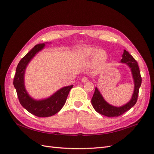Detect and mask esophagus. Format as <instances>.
I'll return each instance as SVG.
<instances>
[{"instance_id": "esophagus-1", "label": "esophagus", "mask_w": 154, "mask_h": 154, "mask_svg": "<svg viewBox=\"0 0 154 154\" xmlns=\"http://www.w3.org/2000/svg\"><path fill=\"white\" fill-rule=\"evenodd\" d=\"M88 81V78H87V77H83L82 78V82H83V83H85V82H87Z\"/></svg>"}]
</instances>
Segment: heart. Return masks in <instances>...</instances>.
<instances>
[{
  "label": "heart",
  "mask_w": 154,
  "mask_h": 154,
  "mask_svg": "<svg viewBox=\"0 0 154 154\" xmlns=\"http://www.w3.org/2000/svg\"><path fill=\"white\" fill-rule=\"evenodd\" d=\"M95 54L94 60L95 62L99 63H103L106 59V54L103 50L97 51L92 48H89L85 49L83 51V55L85 57H91Z\"/></svg>",
  "instance_id": "heart-1"
}]
</instances>
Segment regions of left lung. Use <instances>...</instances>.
I'll return each mask as SVG.
<instances>
[{"label":"left lung","instance_id":"1","mask_svg":"<svg viewBox=\"0 0 154 154\" xmlns=\"http://www.w3.org/2000/svg\"><path fill=\"white\" fill-rule=\"evenodd\" d=\"M122 57L123 58L121 60V62L127 64L129 67L131 69L135 85L134 94L132 99L128 103L122 106L116 107L106 103L98 89L96 87L94 93L91 100L92 105L97 112L107 116V117H118L129 110L132 106L136 105L138 97L139 87L141 85L142 79L136 60L126 50H124Z\"/></svg>","mask_w":154,"mask_h":154}]
</instances>
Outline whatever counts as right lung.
<instances>
[{
    "instance_id": "right-lung-1",
    "label": "right lung",
    "mask_w": 154,
    "mask_h": 154,
    "mask_svg": "<svg viewBox=\"0 0 154 154\" xmlns=\"http://www.w3.org/2000/svg\"><path fill=\"white\" fill-rule=\"evenodd\" d=\"M44 46V43L36 45L20 60L17 67L13 80V85L16 89L20 103L29 112L41 118L49 117L58 112L66 103L69 91L73 87L72 85L63 87L49 98L43 100H35L27 94L25 89L24 82L26 67L35 54L42 49Z\"/></svg>"
}]
</instances>
